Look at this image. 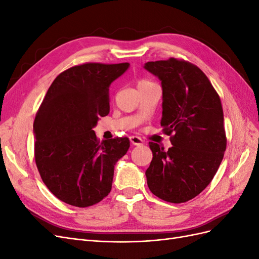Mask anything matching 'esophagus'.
Segmentation results:
<instances>
[{"label":"esophagus","mask_w":259,"mask_h":259,"mask_svg":"<svg viewBox=\"0 0 259 259\" xmlns=\"http://www.w3.org/2000/svg\"><path fill=\"white\" fill-rule=\"evenodd\" d=\"M130 140H131V143L134 145V146H142L144 144V140L140 138V137H138V136H131Z\"/></svg>","instance_id":"obj_1"}]
</instances>
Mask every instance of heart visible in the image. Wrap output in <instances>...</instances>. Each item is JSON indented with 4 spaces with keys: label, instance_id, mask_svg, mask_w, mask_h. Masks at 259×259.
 <instances>
[{
    "label": "heart",
    "instance_id": "heart-1",
    "mask_svg": "<svg viewBox=\"0 0 259 259\" xmlns=\"http://www.w3.org/2000/svg\"><path fill=\"white\" fill-rule=\"evenodd\" d=\"M152 84H154V83H152V82H150V81H148V80L142 79V80H139V81L137 82V88H138V90H139V89H143V88H147V86L152 85Z\"/></svg>",
    "mask_w": 259,
    "mask_h": 259
}]
</instances>
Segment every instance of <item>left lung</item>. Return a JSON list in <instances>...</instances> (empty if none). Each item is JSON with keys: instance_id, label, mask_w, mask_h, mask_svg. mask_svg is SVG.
Returning a JSON list of instances; mask_svg holds the SVG:
<instances>
[{"instance_id": "left-lung-1", "label": "left lung", "mask_w": 259, "mask_h": 259, "mask_svg": "<svg viewBox=\"0 0 259 259\" xmlns=\"http://www.w3.org/2000/svg\"><path fill=\"white\" fill-rule=\"evenodd\" d=\"M145 69L161 80L163 132L168 150L149 143L153 154L146 170L156 197L184 203L209 185L227 147L222 101L200 68L183 59L149 61Z\"/></svg>"}]
</instances>
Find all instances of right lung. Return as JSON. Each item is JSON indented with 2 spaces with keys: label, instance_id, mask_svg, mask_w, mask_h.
Masks as SVG:
<instances>
[{
  "label": "right lung",
  "instance_id": "1",
  "mask_svg": "<svg viewBox=\"0 0 259 259\" xmlns=\"http://www.w3.org/2000/svg\"><path fill=\"white\" fill-rule=\"evenodd\" d=\"M130 67L86 62L54 80L33 123L34 159L45 186L67 204L88 207L111 191L127 137L100 142L93 128L110 110L109 88Z\"/></svg>",
  "mask_w": 259,
  "mask_h": 259
}]
</instances>
